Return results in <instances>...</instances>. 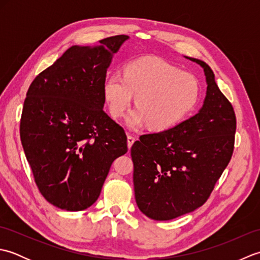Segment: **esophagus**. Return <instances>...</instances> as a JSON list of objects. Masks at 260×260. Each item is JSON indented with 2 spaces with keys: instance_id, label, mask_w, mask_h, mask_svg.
<instances>
[{
  "instance_id": "obj_1",
  "label": "esophagus",
  "mask_w": 260,
  "mask_h": 260,
  "mask_svg": "<svg viewBox=\"0 0 260 260\" xmlns=\"http://www.w3.org/2000/svg\"><path fill=\"white\" fill-rule=\"evenodd\" d=\"M136 141V139L134 136H132V135H128L127 136V146H128V148H131L132 147V145L134 144V142Z\"/></svg>"
}]
</instances>
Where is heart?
I'll return each instance as SVG.
<instances>
[{"label":"heart","instance_id":"obj_1","mask_svg":"<svg viewBox=\"0 0 260 260\" xmlns=\"http://www.w3.org/2000/svg\"><path fill=\"white\" fill-rule=\"evenodd\" d=\"M104 95L114 117L123 116L136 97L137 108L126 118L131 128L147 124L154 131H167L194 109L201 85L194 75L162 59L142 58L127 64L123 76H108Z\"/></svg>","mask_w":260,"mask_h":260}]
</instances>
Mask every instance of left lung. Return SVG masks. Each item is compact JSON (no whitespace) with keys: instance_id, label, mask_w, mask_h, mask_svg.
<instances>
[{"instance_id":"8db88e82","label":"left lung","mask_w":260,"mask_h":260,"mask_svg":"<svg viewBox=\"0 0 260 260\" xmlns=\"http://www.w3.org/2000/svg\"><path fill=\"white\" fill-rule=\"evenodd\" d=\"M207 92L198 114L172 128L145 134L131 148L137 207L158 221L194 211L208 200L234 152L236 115L209 66Z\"/></svg>"}]
</instances>
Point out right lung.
Returning <instances> with one entry per match:
<instances>
[{"label":"right lung","instance_id":"obj_1","mask_svg":"<svg viewBox=\"0 0 260 260\" xmlns=\"http://www.w3.org/2000/svg\"><path fill=\"white\" fill-rule=\"evenodd\" d=\"M128 36L73 46L39 74L26 92L22 146L41 194L80 211L96 202L115 158L127 152L123 127L104 112V84Z\"/></svg>","mask_w":260,"mask_h":260}]
</instances>
